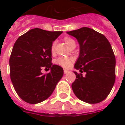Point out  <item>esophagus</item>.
Instances as JSON below:
<instances>
[{
	"label": "esophagus",
	"instance_id": "34e87169",
	"mask_svg": "<svg viewBox=\"0 0 125 125\" xmlns=\"http://www.w3.org/2000/svg\"><path fill=\"white\" fill-rule=\"evenodd\" d=\"M63 73H64V74H67V73H69V71L66 70V69H64V70H63Z\"/></svg>",
	"mask_w": 125,
	"mask_h": 125
}]
</instances>
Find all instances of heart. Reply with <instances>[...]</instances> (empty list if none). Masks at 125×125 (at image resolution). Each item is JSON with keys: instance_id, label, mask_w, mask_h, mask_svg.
I'll return each instance as SVG.
<instances>
[{"instance_id": "b5f03b06", "label": "heart", "mask_w": 125, "mask_h": 125, "mask_svg": "<svg viewBox=\"0 0 125 125\" xmlns=\"http://www.w3.org/2000/svg\"><path fill=\"white\" fill-rule=\"evenodd\" d=\"M63 41L66 45L68 46L69 47H70L71 46H72L73 45H76L75 44V42L74 40H73L72 38H69V37H65L63 38ZM55 44L56 43L54 42L52 45V47H51V51L52 52H54L55 48ZM73 62V59L71 58H63V57H60L59 58L56 60V63L60 66L64 67V68H68L71 65Z\"/></svg>"}]
</instances>
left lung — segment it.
Returning <instances> with one entry per match:
<instances>
[{"label":"left lung","instance_id":"8db88e82","mask_svg":"<svg viewBox=\"0 0 125 125\" xmlns=\"http://www.w3.org/2000/svg\"><path fill=\"white\" fill-rule=\"evenodd\" d=\"M67 34L76 38L80 46L74 68L85 73L82 76L74 71L73 91L83 102L100 103L109 95L115 80V58L110 43L104 35L87 27Z\"/></svg>","mask_w":125,"mask_h":125}]
</instances>
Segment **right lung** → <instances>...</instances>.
<instances>
[{
  "label": "right lung",
  "instance_id": "1",
  "mask_svg": "<svg viewBox=\"0 0 125 125\" xmlns=\"http://www.w3.org/2000/svg\"><path fill=\"white\" fill-rule=\"evenodd\" d=\"M63 32L34 28L20 36L13 47L10 58V78L20 98L30 104L48 99L62 78L63 69L51 63V47ZM43 66L51 71L43 75Z\"/></svg>",
  "mask_w": 125,
  "mask_h": 125
}]
</instances>
